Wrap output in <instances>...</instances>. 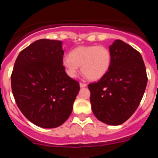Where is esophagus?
Returning <instances> with one entry per match:
<instances>
[{
    "label": "esophagus",
    "instance_id": "obj_1",
    "mask_svg": "<svg viewBox=\"0 0 158 158\" xmlns=\"http://www.w3.org/2000/svg\"><path fill=\"white\" fill-rule=\"evenodd\" d=\"M86 86H87V85H86V84H85V83H82V82H81V83H80V87H81V88L86 87Z\"/></svg>",
    "mask_w": 158,
    "mask_h": 158
}]
</instances>
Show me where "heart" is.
I'll return each mask as SVG.
<instances>
[{
  "label": "heart",
  "mask_w": 158,
  "mask_h": 158,
  "mask_svg": "<svg viewBox=\"0 0 158 158\" xmlns=\"http://www.w3.org/2000/svg\"><path fill=\"white\" fill-rule=\"evenodd\" d=\"M111 63V54L109 49L103 46H80L73 49L69 56L62 60L67 73L73 77L79 66L89 80L96 81L108 72Z\"/></svg>",
  "instance_id": "heart-1"
}]
</instances>
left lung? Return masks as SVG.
Segmentation results:
<instances>
[{
    "mask_svg": "<svg viewBox=\"0 0 158 158\" xmlns=\"http://www.w3.org/2000/svg\"><path fill=\"white\" fill-rule=\"evenodd\" d=\"M111 63L108 72L89 85L92 110L99 120L117 126L126 122L139 107L147 84L142 55L119 40L109 47Z\"/></svg>",
    "mask_w": 158,
    "mask_h": 158,
    "instance_id": "1",
    "label": "left lung"
}]
</instances>
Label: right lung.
I'll return each mask as SVG.
<instances>
[{
    "label": "right lung",
    "instance_id": "right-lung-1",
    "mask_svg": "<svg viewBox=\"0 0 158 158\" xmlns=\"http://www.w3.org/2000/svg\"><path fill=\"white\" fill-rule=\"evenodd\" d=\"M62 43L37 40L19 53L11 75L18 107L32 123L58 127L69 118L80 85L66 74Z\"/></svg>",
    "mask_w": 158,
    "mask_h": 158
}]
</instances>
